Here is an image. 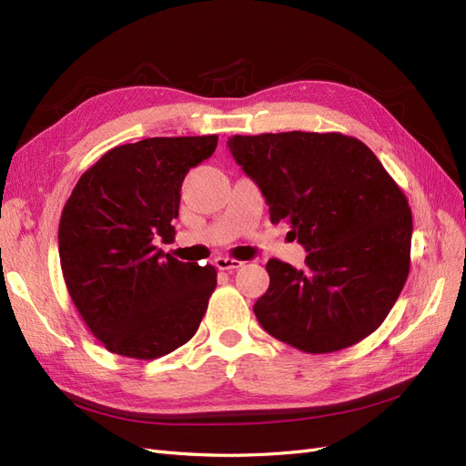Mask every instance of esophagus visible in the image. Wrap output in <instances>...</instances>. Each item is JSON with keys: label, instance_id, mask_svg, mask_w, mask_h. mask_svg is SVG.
I'll list each match as a JSON object with an SVG mask.
<instances>
[{"label": "esophagus", "instance_id": "obj_1", "mask_svg": "<svg viewBox=\"0 0 466 466\" xmlns=\"http://www.w3.org/2000/svg\"><path fill=\"white\" fill-rule=\"evenodd\" d=\"M216 268H219V270H237V268H241L243 262L241 260H235V258H228V257H218L214 260Z\"/></svg>", "mask_w": 466, "mask_h": 466}]
</instances>
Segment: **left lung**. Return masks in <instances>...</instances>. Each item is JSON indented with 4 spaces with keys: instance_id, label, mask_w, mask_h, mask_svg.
Listing matches in <instances>:
<instances>
[{
    "instance_id": "left-lung-1",
    "label": "left lung",
    "mask_w": 466,
    "mask_h": 466,
    "mask_svg": "<svg viewBox=\"0 0 466 466\" xmlns=\"http://www.w3.org/2000/svg\"><path fill=\"white\" fill-rule=\"evenodd\" d=\"M270 221L291 225L305 268L270 258L255 303L262 329L307 354L354 346L380 327L410 270L412 211L375 153L342 134L229 137Z\"/></svg>"
}]
</instances>
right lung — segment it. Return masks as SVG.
Wrapping results in <instances>:
<instances>
[{
  "label": "right lung",
  "instance_id": "1",
  "mask_svg": "<svg viewBox=\"0 0 466 466\" xmlns=\"http://www.w3.org/2000/svg\"><path fill=\"white\" fill-rule=\"evenodd\" d=\"M216 146L218 136H185L112 147L64 206L58 245L69 298L112 354L161 358L200 327L216 268L163 255L155 241L175 238L182 180Z\"/></svg>",
  "mask_w": 466,
  "mask_h": 466
}]
</instances>
